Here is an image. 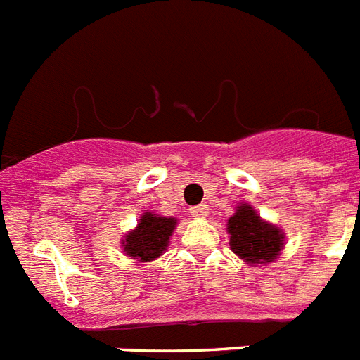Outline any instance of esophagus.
<instances>
[{"instance_id":"obj_1","label":"esophagus","mask_w":360,"mask_h":360,"mask_svg":"<svg viewBox=\"0 0 360 360\" xmlns=\"http://www.w3.org/2000/svg\"><path fill=\"white\" fill-rule=\"evenodd\" d=\"M189 213H191L195 219H204V217H207L210 210H207L206 206H195V207H191V212Z\"/></svg>"}]
</instances>
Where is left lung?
I'll return each mask as SVG.
<instances>
[{
    "label": "left lung",
    "instance_id": "1",
    "mask_svg": "<svg viewBox=\"0 0 360 360\" xmlns=\"http://www.w3.org/2000/svg\"><path fill=\"white\" fill-rule=\"evenodd\" d=\"M226 231L231 252L250 266H266L278 259L285 246V231L261 219L248 202H239L228 219Z\"/></svg>",
    "mask_w": 360,
    "mask_h": 360
}]
</instances>
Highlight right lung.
Listing matches in <instances>:
<instances>
[{
	"mask_svg": "<svg viewBox=\"0 0 360 360\" xmlns=\"http://www.w3.org/2000/svg\"><path fill=\"white\" fill-rule=\"evenodd\" d=\"M178 221L174 217L156 215L154 212L141 213L138 226L124 233L121 248L124 255L139 263H150L167 250L169 237L173 236Z\"/></svg>",
	"mask_w": 360,
	"mask_h": 360,
	"instance_id": "add662e5",
	"label": "right lung"
}]
</instances>
